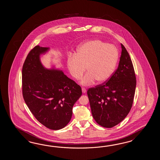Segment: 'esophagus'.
Returning <instances> with one entry per match:
<instances>
[{"mask_svg":"<svg viewBox=\"0 0 160 160\" xmlns=\"http://www.w3.org/2000/svg\"><path fill=\"white\" fill-rule=\"evenodd\" d=\"M82 91L83 93H85V92H86V88H82Z\"/></svg>","mask_w":160,"mask_h":160,"instance_id":"1","label":"esophagus"}]
</instances>
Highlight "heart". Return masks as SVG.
I'll list each match as a JSON object with an SVG mask.
<instances>
[{
    "instance_id": "heart-1",
    "label": "heart",
    "mask_w": 160,
    "mask_h": 160,
    "mask_svg": "<svg viewBox=\"0 0 160 160\" xmlns=\"http://www.w3.org/2000/svg\"><path fill=\"white\" fill-rule=\"evenodd\" d=\"M118 59L117 48L112 44L93 39L79 46L76 55L69 56L67 60L68 71L73 78L79 79L86 68L88 72L82 78V85H92L108 81L112 76Z\"/></svg>"
}]
</instances>
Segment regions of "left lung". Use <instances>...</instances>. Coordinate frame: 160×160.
<instances>
[{
	"label": "left lung",
	"mask_w": 160,
	"mask_h": 160,
	"mask_svg": "<svg viewBox=\"0 0 160 160\" xmlns=\"http://www.w3.org/2000/svg\"><path fill=\"white\" fill-rule=\"evenodd\" d=\"M119 65L108 81L88 90L92 116L99 125L111 128L125 118L133 105L136 78L133 63L122 44Z\"/></svg>",
	"instance_id": "1"
}]
</instances>
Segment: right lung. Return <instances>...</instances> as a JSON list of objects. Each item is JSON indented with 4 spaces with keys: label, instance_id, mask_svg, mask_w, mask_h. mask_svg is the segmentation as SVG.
I'll return each instance as SVG.
<instances>
[{
    "label": "right lung",
    "instance_id": "1",
    "mask_svg": "<svg viewBox=\"0 0 160 160\" xmlns=\"http://www.w3.org/2000/svg\"><path fill=\"white\" fill-rule=\"evenodd\" d=\"M49 50L36 46L28 53L22 68V93L39 122L50 129L59 130L70 122L82 89L61 70L44 68L40 56Z\"/></svg>",
    "mask_w": 160,
    "mask_h": 160
}]
</instances>
